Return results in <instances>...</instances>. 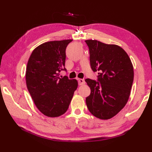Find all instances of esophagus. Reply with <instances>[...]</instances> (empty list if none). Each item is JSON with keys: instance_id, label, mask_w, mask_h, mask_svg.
<instances>
[{"instance_id": "obj_1", "label": "esophagus", "mask_w": 152, "mask_h": 152, "mask_svg": "<svg viewBox=\"0 0 152 152\" xmlns=\"http://www.w3.org/2000/svg\"><path fill=\"white\" fill-rule=\"evenodd\" d=\"M85 83V81L83 79H79L78 80V84L79 86H82Z\"/></svg>"}]
</instances>
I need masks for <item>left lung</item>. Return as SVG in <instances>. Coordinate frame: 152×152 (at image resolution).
<instances>
[{
  "mask_svg": "<svg viewBox=\"0 0 152 152\" xmlns=\"http://www.w3.org/2000/svg\"><path fill=\"white\" fill-rule=\"evenodd\" d=\"M85 42L89 49L91 69L99 72V82L85 80L91 89L86 99L87 107L96 118L110 119L124 108L129 98L134 78L133 64L118 45L96 40Z\"/></svg>",
  "mask_w": 152,
  "mask_h": 152,
  "instance_id": "8db88e82",
  "label": "left lung"
}]
</instances>
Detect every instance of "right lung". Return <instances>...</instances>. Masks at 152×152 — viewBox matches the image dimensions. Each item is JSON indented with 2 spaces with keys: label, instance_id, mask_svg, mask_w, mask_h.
Segmentation results:
<instances>
[{
  "label": "right lung",
  "instance_id": "right-lung-1",
  "mask_svg": "<svg viewBox=\"0 0 152 152\" xmlns=\"http://www.w3.org/2000/svg\"><path fill=\"white\" fill-rule=\"evenodd\" d=\"M72 40H55L40 44L33 51L26 68V84L37 108L56 118L69 108L78 81L60 76L64 68L66 48Z\"/></svg>",
  "mask_w": 152,
  "mask_h": 152
}]
</instances>
